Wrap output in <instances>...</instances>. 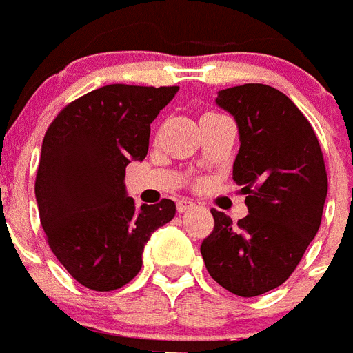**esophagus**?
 I'll use <instances>...</instances> for the list:
<instances>
[{
    "mask_svg": "<svg viewBox=\"0 0 353 353\" xmlns=\"http://www.w3.org/2000/svg\"><path fill=\"white\" fill-rule=\"evenodd\" d=\"M194 207V203H192L191 200H188V198H180L179 201H176V210H179L180 214L183 212H189V210Z\"/></svg>",
    "mask_w": 353,
    "mask_h": 353,
    "instance_id": "obj_1",
    "label": "esophagus"
}]
</instances>
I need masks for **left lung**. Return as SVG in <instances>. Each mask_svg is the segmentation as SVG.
<instances>
[{"mask_svg": "<svg viewBox=\"0 0 353 353\" xmlns=\"http://www.w3.org/2000/svg\"><path fill=\"white\" fill-rule=\"evenodd\" d=\"M216 103L239 128L232 176L248 216L234 223L210 210L214 230L200 252L219 285L257 296L284 284L318 234L328 189L323 153L311 123L275 87H230Z\"/></svg>", "mask_w": 353, "mask_h": 353, "instance_id": "1", "label": "left lung"}]
</instances>
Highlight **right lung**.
Segmentation results:
<instances>
[{"instance_id": "add662e5", "label": "right lung", "mask_w": 353, "mask_h": 353, "mask_svg": "<svg viewBox=\"0 0 353 353\" xmlns=\"http://www.w3.org/2000/svg\"><path fill=\"white\" fill-rule=\"evenodd\" d=\"M179 87L112 83L65 105L42 141L35 179L48 245L77 282L92 291L128 284L143 250L174 218V201L135 207L125 170L143 161L150 125Z\"/></svg>"}]
</instances>
